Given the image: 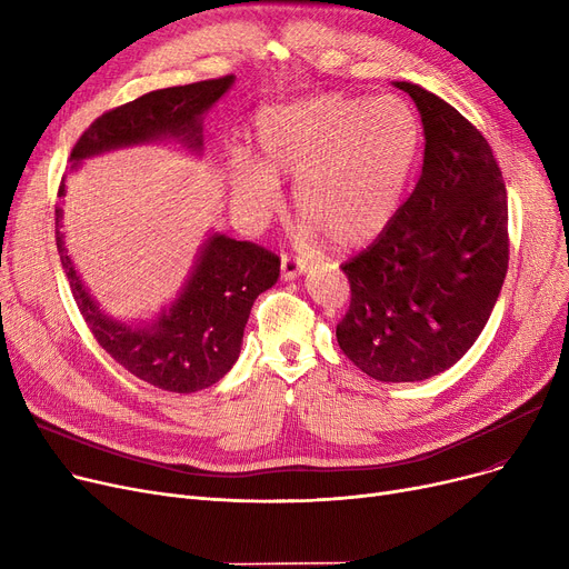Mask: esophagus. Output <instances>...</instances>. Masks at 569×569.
<instances>
[{"instance_id": "34e87169", "label": "esophagus", "mask_w": 569, "mask_h": 569, "mask_svg": "<svg viewBox=\"0 0 569 569\" xmlns=\"http://www.w3.org/2000/svg\"><path fill=\"white\" fill-rule=\"evenodd\" d=\"M305 272H307V262L297 260V258H290V256L281 258V277H283V281H295L297 277H302Z\"/></svg>"}]
</instances>
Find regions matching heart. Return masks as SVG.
Instances as JSON below:
<instances>
[{
    "mask_svg": "<svg viewBox=\"0 0 569 569\" xmlns=\"http://www.w3.org/2000/svg\"><path fill=\"white\" fill-rule=\"evenodd\" d=\"M251 138L256 161L234 159L228 170L234 207L264 226L281 209L279 179H290L307 237L322 234L339 251L390 228L422 149L410 103L339 92L260 110Z\"/></svg>",
    "mask_w": 569,
    "mask_h": 569,
    "instance_id": "heart-1",
    "label": "heart"
}]
</instances>
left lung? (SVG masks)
Returning <instances> with one entry per match:
<instances>
[{
	"mask_svg": "<svg viewBox=\"0 0 569 569\" xmlns=\"http://www.w3.org/2000/svg\"><path fill=\"white\" fill-rule=\"evenodd\" d=\"M425 127L415 191L378 239L341 264L348 360L382 382L457 365L482 335L507 274V191L485 136L425 87L397 80Z\"/></svg>",
	"mask_w": 569,
	"mask_h": 569,
	"instance_id": "left-lung-1",
	"label": "left lung"
}]
</instances>
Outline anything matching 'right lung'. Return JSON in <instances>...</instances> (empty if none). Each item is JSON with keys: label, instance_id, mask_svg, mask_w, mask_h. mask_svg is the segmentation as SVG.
Segmentation results:
<instances>
[{"label": "right lung", "instance_id": "add662e5", "mask_svg": "<svg viewBox=\"0 0 569 569\" xmlns=\"http://www.w3.org/2000/svg\"><path fill=\"white\" fill-rule=\"evenodd\" d=\"M232 82L234 76H226L157 89L101 114L76 142L71 172L84 159L147 142H172L202 157V119ZM62 196H67L64 182L59 187V198ZM62 217L64 209L57 207V251L73 300L89 330L117 365L159 390L177 395L212 387L232 369L256 297L279 279L281 262L274 253L209 232L174 300L149 322H127L108 316L82 283L64 242Z\"/></svg>", "mask_w": 569, "mask_h": 569}]
</instances>
